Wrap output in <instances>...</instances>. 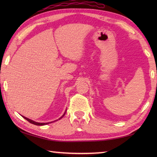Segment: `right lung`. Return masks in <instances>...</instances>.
<instances>
[{
  "label": "right lung",
  "mask_w": 157,
  "mask_h": 157,
  "mask_svg": "<svg viewBox=\"0 0 157 157\" xmlns=\"http://www.w3.org/2000/svg\"><path fill=\"white\" fill-rule=\"evenodd\" d=\"M65 113H66V112H65V113L62 115L61 117H60L59 119H61L65 115ZM22 117H23L25 119L27 120V121H29L30 123H32V124L36 125H46V124H48V123H38V122H36V121H32V120L29 119H28V118H27V117H23V116H22ZM56 121H57V120H56ZM50 123H52V122H50Z\"/></svg>",
  "instance_id": "add662e5"
}]
</instances>
